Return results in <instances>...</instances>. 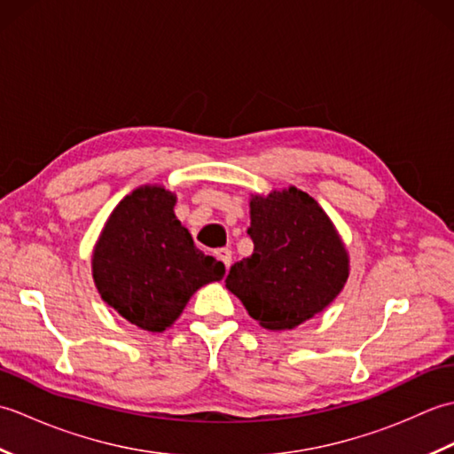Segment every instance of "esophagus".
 I'll return each instance as SVG.
<instances>
[{"mask_svg":"<svg viewBox=\"0 0 454 454\" xmlns=\"http://www.w3.org/2000/svg\"><path fill=\"white\" fill-rule=\"evenodd\" d=\"M216 257L220 259L222 263H224V267L226 269H230V265H232V249H228V247H220V249H216Z\"/></svg>","mask_w":454,"mask_h":454,"instance_id":"obj_1","label":"esophagus"}]
</instances>
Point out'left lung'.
<instances>
[{"instance_id":"left-lung-1","label":"left lung","mask_w":454,"mask_h":454,"mask_svg":"<svg viewBox=\"0 0 454 454\" xmlns=\"http://www.w3.org/2000/svg\"><path fill=\"white\" fill-rule=\"evenodd\" d=\"M254 254L230 267L226 288L267 330H293L340 294L349 259L332 220L304 191L254 197Z\"/></svg>"}]
</instances>
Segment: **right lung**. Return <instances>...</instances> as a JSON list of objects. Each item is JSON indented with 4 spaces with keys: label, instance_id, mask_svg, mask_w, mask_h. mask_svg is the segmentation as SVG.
Listing matches in <instances>:
<instances>
[{
    "label": "right lung",
    "instance_id": "add662e5",
    "mask_svg": "<svg viewBox=\"0 0 454 454\" xmlns=\"http://www.w3.org/2000/svg\"><path fill=\"white\" fill-rule=\"evenodd\" d=\"M176 195L140 187L113 210L93 254L101 298L148 332L177 320L192 293L220 281L224 263L205 255L173 215Z\"/></svg>",
    "mask_w": 454,
    "mask_h": 454
}]
</instances>
